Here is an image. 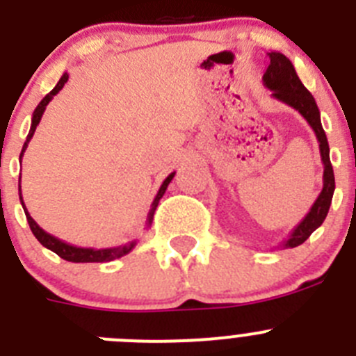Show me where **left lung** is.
Listing matches in <instances>:
<instances>
[{
	"label": "left lung",
	"instance_id": "left-lung-1",
	"mask_svg": "<svg viewBox=\"0 0 356 356\" xmlns=\"http://www.w3.org/2000/svg\"><path fill=\"white\" fill-rule=\"evenodd\" d=\"M269 67H267L266 74H264V85L271 90V96L278 102L285 103V105L292 106L298 110L305 118V121L310 124L319 143L321 160L325 165V172H323V191L317 196L316 203L312 205L310 212L303 217V221L296 226L291 232L287 238H285L280 246L282 248H296L303 244L310 235L323 225V221L328 216L330 205H332L333 191H335V176H333L332 162H330V146L326 134L321 124V114L317 108V103L314 96L307 90L303 83H301L298 72H296L294 65L289 60L284 53L271 51L269 53Z\"/></svg>",
	"mask_w": 356,
	"mask_h": 356
}]
</instances>
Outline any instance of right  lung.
I'll use <instances>...</instances> for the list:
<instances>
[{
    "label": "right lung",
    "mask_w": 356,
    "mask_h": 356,
    "mask_svg": "<svg viewBox=\"0 0 356 356\" xmlns=\"http://www.w3.org/2000/svg\"><path fill=\"white\" fill-rule=\"evenodd\" d=\"M67 80H69V74H67V72H64L60 80H58V83L55 85V89H53L49 94H46V96L42 97V102H40L39 105H37V108L33 110V115H31L30 131H28V137H26V140H24V146H23V149H21L19 160H23V155H24V151H26V147H28V143H30L31 137H33V134H35L37 124L40 122V118H42L44 110H46L48 103L51 102L53 96H56V94L60 92L62 87H64L65 81H67ZM175 175H176V172H171V175H169L168 178L162 181V185H160L159 193H156L155 200H153V203H151L149 212H147L146 229L151 228V222H153V216H155V210H156V207H159V201L162 200V196L165 194V188H168V185L171 184V180L175 178ZM19 200H21V205H23L24 213H26V219H28V225H30L31 234L35 235V238L40 242V244H42L44 248L51 250L53 253H56L58 257H60V259L67 260V262H76V264L78 262H110V260L121 259V257L128 254L131 250H134L135 246H137V241L127 242V244H121V246H115V248H102V250H94V248L72 246V244H67V242L60 241V238L53 237V235L48 234V232H44V229L40 228V226L37 225L35 221H33V217L28 213L26 207H24L23 196H21V178H19Z\"/></svg>",
    "instance_id": "add662e5"
}]
</instances>
